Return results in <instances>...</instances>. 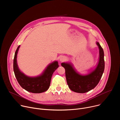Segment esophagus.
<instances>
[{"label": "esophagus", "mask_w": 120, "mask_h": 120, "mask_svg": "<svg viewBox=\"0 0 120 120\" xmlns=\"http://www.w3.org/2000/svg\"><path fill=\"white\" fill-rule=\"evenodd\" d=\"M65 60V58L64 57H61L60 58V61L62 62V61H64Z\"/></svg>", "instance_id": "obj_1"}]
</instances>
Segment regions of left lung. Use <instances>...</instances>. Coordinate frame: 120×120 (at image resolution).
<instances>
[{
    "label": "left lung",
    "instance_id": "left-lung-1",
    "mask_svg": "<svg viewBox=\"0 0 120 120\" xmlns=\"http://www.w3.org/2000/svg\"><path fill=\"white\" fill-rule=\"evenodd\" d=\"M99 49V59L94 70L86 75L78 73L71 63H62L61 65L65 71V76L69 88L78 93H85L93 89L99 83L105 70L104 52L98 42H96Z\"/></svg>",
    "mask_w": 120,
    "mask_h": 120
}]
</instances>
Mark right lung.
Segmentation results:
<instances>
[{"instance_id": "1", "label": "right lung", "mask_w": 120, "mask_h": 120, "mask_svg": "<svg viewBox=\"0 0 120 120\" xmlns=\"http://www.w3.org/2000/svg\"><path fill=\"white\" fill-rule=\"evenodd\" d=\"M19 47L20 45L15 51L13 62L14 72L17 81L23 89L29 92L38 94L45 92L50 86L53 74L59 67L58 62L55 61L49 64L42 74L38 76H28L21 72L17 64V54Z\"/></svg>"}]
</instances>
